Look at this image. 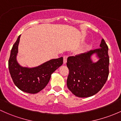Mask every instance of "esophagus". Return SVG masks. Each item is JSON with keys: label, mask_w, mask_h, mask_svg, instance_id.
I'll return each instance as SVG.
<instances>
[{"label": "esophagus", "mask_w": 121, "mask_h": 121, "mask_svg": "<svg viewBox=\"0 0 121 121\" xmlns=\"http://www.w3.org/2000/svg\"><path fill=\"white\" fill-rule=\"evenodd\" d=\"M67 56H63V63H64V64L67 63Z\"/></svg>", "instance_id": "1"}]
</instances>
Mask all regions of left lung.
<instances>
[{
    "label": "left lung",
    "instance_id": "8db88e82",
    "mask_svg": "<svg viewBox=\"0 0 121 121\" xmlns=\"http://www.w3.org/2000/svg\"><path fill=\"white\" fill-rule=\"evenodd\" d=\"M99 49L67 58L69 69L67 85L68 89L79 97H88L101 89L109 74L108 48L105 40H101ZM96 54L99 60L96 63L91 58Z\"/></svg>",
    "mask_w": 121,
    "mask_h": 121
}]
</instances>
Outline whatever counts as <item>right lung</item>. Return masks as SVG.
<instances>
[{
    "label": "right lung",
    "mask_w": 121,
    "mask_h": 121,
    "mask_svg": "<svg viewBox=\"0 0 121 121\" xmlns=\"http://www.w3.org/2000/svg\"><path fill=\"white\" fill-rule=\"evenodd\" d=\"M20 36L13 44L10 53L9 60L10 75L19 89L28 93H37L46 87L52 73L63 64V58L50 60L34 68L21 67L16 59Z\"/></svg>",
    "instance_id": "1"
}]
</instances>
